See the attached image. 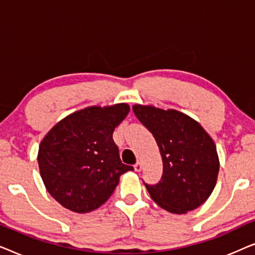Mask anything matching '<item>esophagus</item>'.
Here are the masks:
<instances>
[{"label":"esophagus","instance_id":"obj_1","mask_svg":"<svg viewBox=\"0 0 255 255\" xmlns=\"http://www.w3.org/2000/svg\"><path fill=\"white\" fill-rule=\"evenodd\" d=\"M133 168H134L135 172H140V170H141V163L139 162V161H137L133 165Z\"/></svg>","mask_w":255,"mask_h":255}]
</instances>
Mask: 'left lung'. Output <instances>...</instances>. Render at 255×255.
Returning <instances> with one entry per match:
<instances>
[{
	"instance_id": "1",
	"label": "left lung",
	"mask_w": 255,
	"mask_h": 255,
	"mask_svg": "<svg viewBox=\"0 0 255 255\" xmlns=\"http://www.w3.org/2000/svg\"><path fill=\"white\" fill-rule=\"evenodd\" d=\"M151 132L162 159V176L145 187L152 200L173 214H186L204 203L216 186L219 160L214 140L203 128L176 110L133 106Z\"/></svg>"
}]
</instances>
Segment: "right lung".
Instances as JSON below:
<instances>
[{
    "label": "right lung",
    "instance_id": "obj_1",
    "mask_svg": "<svg viewBox=\"0 0 255 255\" xmlns=\"http://www.w3.org/2000/svg\"><path fill=\"white\" fill-rule=\"evenodd\" d=\"M128 104L89 107L69 115L40 142L38 165L51 196L85 214L106 203L120 176L133 167L121 161L113 133L128 114Z\"/></svg>",
    "mask_w": 255,
    "mask_h": 255
}]
</instances>
